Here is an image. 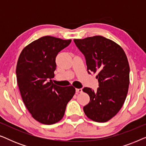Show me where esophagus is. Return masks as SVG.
Here are the masks:
<instances>
[{
    "instance_id": "34e87169",
    "label": "esophagus",
    "mask_w": 146,
    "mask_h": 146,
    "mask_svg": "<svg viewBox=\"0 0 146 146\" xmlns=\"http://www.w3.org/2000/svg\"><path fill=\"white\" fill-rule=\"evenodd\" d=\"M76 94L82 93V88H77V89H76Z\"/></svg>"
}]
</instances>
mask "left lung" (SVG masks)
Segmentation results:
<instances>
[{
	"label": "left lung",
	"instance_id": "left-lung-1",
	"mask_svg": "<svg viewBox=\"0 0 146 146\" xmlns=\"http://www.w3.org/2000/svg\"><path fill=\"white\" fill-rule=\"evenodd\" d=\"M74 41L84 55L88 72H98L99 82L97 91L82 89L90 98L84 111L92 120L106 122L117 114L126 98L129 84L127 56L120 46L102 36Z\"/></svg>",
	"mask_w": 146,
	"mask_h": 146
}]
</instances>
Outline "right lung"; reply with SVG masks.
<instances>
[{
    "label": "right lung",
    "mask_w": 146,
    "mask_h": 146,
    "mask_svg": "<svg viewBox=\"0 0 146 146\" xmlns=\"http://www.w3.org/2000/svg\"><path fill=\"white\" fill-rule=\"evenodd\" d=\"M71 41L41 37L24 48L18 59L16 74L22 99L32 117L43 124L61 120L75 94L72 86L61 87L51 80L56 68V57Z\"/></svg>",
    "instance_id": "right-lung-1"
}]
</instances>
